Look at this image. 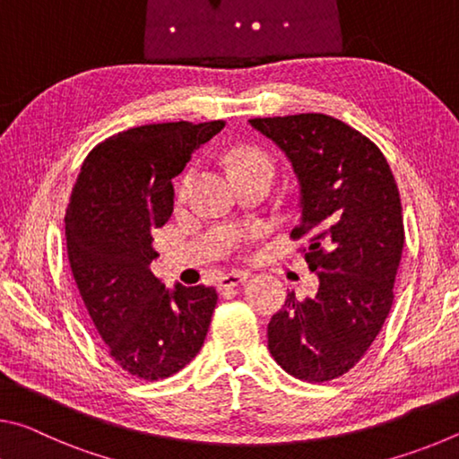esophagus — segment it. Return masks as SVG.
<instances>
[{
    "mask_svg": "<svg viewBox=\"0 0 459 459\" xmlns=\"http://www.w3.org/2000/svg\"><path fill=\"white\" fill-rule=\"evenodd\" d=\"M247 277H248L247 271H232V273H227V275L221 277L219 290H230V287H237L240 283H245Z\"/></svg>",
    "mask_w": 459,
    "mask_h": 459,
    "instance_id": "esophagus-1",
    "label": "esophagus"
}]
</instances>
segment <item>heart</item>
<instances>
[{
	"label": "heart",
	"mask_w": 459,
	"mask_h": 459,
	"mask_svg": "<svg viewBox=\"0 0 459 459\" xmlns=\"http://www.w3.org/2000/svg\"><path fill=\"white\" fill-rule=\"evenodd\" d=\"M229 161H230L232 174L251 172V169H267V172L273 174V161H271L269 155L263 150H259V147H253V145L237 147V150L230 153ZM192 178H194V166L186 168L184 174L178 178V184H176L178 196H184V194L188 192Z\"/></svg>",
	"instance_id": "obj_1"
}]
</instances>
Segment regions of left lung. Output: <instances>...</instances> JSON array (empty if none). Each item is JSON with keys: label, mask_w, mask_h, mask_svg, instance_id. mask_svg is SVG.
I'll list each match as a JSON object with an SVG mask.
<instances>
[{"label": "left lung", "mask_w": 459, "mask_h": 459, "mask_svg": "<svg viewBox=\"0 0 459 459\" xmlns=\"http://www.w3.org/2000/svg\"><path fill=\"white\" fill-rule=\"evenodd\" d=\"M251 126L281 147L299 182L314 298L287 293L271 317L267 344L279 367L307 383L346 375L378 336L393 306L405 245L397 182L383 152L360 131L322 113L255 117Z\"/></svg>", "instance_id": "8db88e82"}]
</instances>
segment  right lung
Instances as JSON below:
<instances>
[{"label": "right lung", "instance_id": "right-lung-1", "mask_svg": "<svg viewBox=\"0 0 459 459\" xmlns=\"http://www.w3.org/2000/svg\"><path fill=\"white\" fill-rule=\"evenodd\" d=\"M224 121L152 123L91 150L73 186L65 227L73 277L107 354L127 375L160 380L204 344L214 287L168 291L152 273V232L174 211L172 178Z\"/></svg>", "mask_w": 459, "mask_h": 459}]
</instances>
